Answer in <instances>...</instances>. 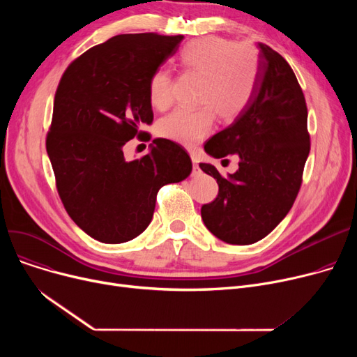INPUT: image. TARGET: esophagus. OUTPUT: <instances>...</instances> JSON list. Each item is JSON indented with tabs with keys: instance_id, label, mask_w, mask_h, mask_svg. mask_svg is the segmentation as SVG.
I'll return each mask as SVG.
<instances>
[{
	"instance_id": "obj_1",
	"label": "esophagus",
	"mask_w": 357,
	"mask_h": 357,
	"mask_svg": "<svg viewBox=\"0 0 357 357\" xmlns=\"http://www.w3.org/2000/svg\"><path fill=\"white\" fill-rule=\"evenodd\" d=\"M191 159H192V163H194V166H192V175L198 176V175H201V169L198 166V158L195 155H191Z\"/></svg>"
}]
</instances>
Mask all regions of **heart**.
<instances>
[{
    "instance_id": "1",
    "label": "heart",
    "mask_w": 357,
    "mask_h": 357,
    "mask_svg": "<svg viewBox=\"0 0 357 357\" xmlns=\"http://www.w3.org/2000/svg\"><path fill=\"white\" fill-rule=\"evenodd\" d=\"M178 63L186 73L202 78L195 109H175L159 121L165 139L194 147L211 133L215 114L233 121L249 107L259 81V53L252 45H237L222 37H201L186 43L178 53ZM172 77L158 69L149 79V100L156 109L174 101Z\"/></svg>"
}]
</instances>
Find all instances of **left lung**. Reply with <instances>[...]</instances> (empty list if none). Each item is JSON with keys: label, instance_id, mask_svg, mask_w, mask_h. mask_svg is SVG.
I'll return each instance as SVG.
<instances>
[{"label": "left lung", "instance_id": "obj_1", "mask_svg": "<svg viewBox=\"0 0 357 357\" xmlns=\"http://www.w3.org/2000/svg\"><path fill=\"white\" fill-rule=\"evenodd\" d=\"M257 46L259 81L249 107L204 144L215 159L237 155L238 169L222 176L214 165L199 163L218 183L217 198L201 207L202 221L230 245H252L285 218L310 153L308 111L295 73L278 52Z\"/></svg>", "mask_w": 357, "mask_h": 357}]
</instances>
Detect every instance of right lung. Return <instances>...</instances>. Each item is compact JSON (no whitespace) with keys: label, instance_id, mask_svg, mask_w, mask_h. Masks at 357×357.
Returning a JSON list of instances; mask_svg holds the SVG:
<instances>
[{"label":"right lung","instance_id":"add662e5","mask_svg":"<svg viewBox=\"0 0 357 357\" xmlns=\"http://www.w3.org/2000/svg\"><path fill=\"white\" fill-rule=\"evenodd\" d=\"M183 36L119 34L93 46L63 72L54 93L46 150L69 217L88 236L119 245L152 221L163 185L192 171L185 149L155 139L126 160L123 146L153 121L149 79L176 53Z\"/></svg>","mask_w":357,"mask_h":357}]
</instances>
